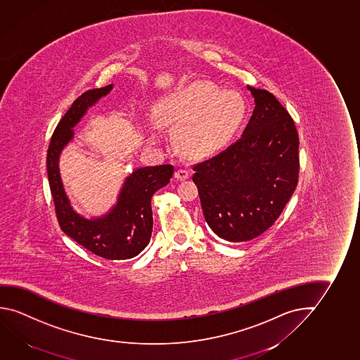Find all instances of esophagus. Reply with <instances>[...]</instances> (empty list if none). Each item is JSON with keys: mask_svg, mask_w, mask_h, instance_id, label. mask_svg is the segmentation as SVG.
<instances>
[{"mask_svg": "<svg viewBox=\"0 0 360 360\" xmlns=\"http://www.w3.org/2000/svg\"><path fill=\"white\" fill-rule=\"evenodd\" d=\"M174 176H176L178 181H186V179H188L191 177V171H189L188 168H179L176 172Z\"/></svg>", "mask_w": 360, "mask_h": 360, "instance_id": "obj_1", "label": "esophagus"}]
</instances>
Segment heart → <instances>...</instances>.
<instances>
[{"mask_svg": "<svg viewBox=\"0 0 360 360\" xmlns=\"http://www.w3.org/2000/svg\"><path fill=\"white\" fill-rule=\"evenodd\" d=\"M162 123L178 127L176 141L183 153L207 155L226 147L243 127L248 105L237 92H224L212 83H188L172 89L155 105ZM148 139H158L148 127Z\"/></svg>", "mask_w": 360, "mask_h": 360, "instance_id": "heart-1", "label": "heart"}]
</instances>
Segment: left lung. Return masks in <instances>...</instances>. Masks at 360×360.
I'll return each mask as SVG.
<instances>
[{"mask_svg": "<svg viewBox=\"0 0 360 360\" xmlns=\"http://www.w3.org/2000/svg\"><path fill=\"white\" fill-rule=\"evenodd\" d=\"M255 108L242 139L193 166L205 221L228 242L271 228L297 188L299 137L293 118L263 89L248 87Z\"/></svg>", "mask_w": 360, "mask_h": 360, "instance_id": "left-lung-1", "label": "left lung"}]
</instances>
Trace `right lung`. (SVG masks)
I'll use <instances>...</instances> for the list:
<instances>
[{
  "mask_svg": "<svg viewBox=\"0 0 360 360\" xmlns=\"http://www.w3.org/2000/svg\"><path fill=\"white\" fill-rule=\"evenodd\" d=\"M112 89V84L86 91L73 102L58 122L47 150V174L55 203L56 217L62 231L94 255L110 260H124L139 255L150 243L153 228L152 195L169 183L172 165L144 167L133 172L122 188L111 213L98 219H84L71 208L62 186L58 157L73 137L77 124L89 105Z\"/></svg>",
  "mask_w": 360,
  "mask_h": 360,
  "instance_id": "1",
  "label": "right lung"
}]
</instances>
